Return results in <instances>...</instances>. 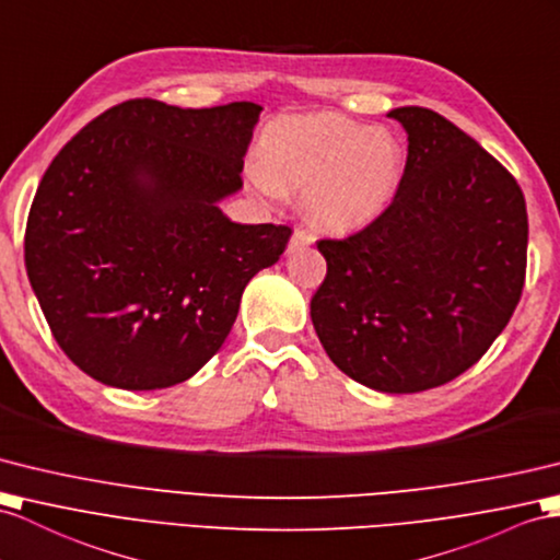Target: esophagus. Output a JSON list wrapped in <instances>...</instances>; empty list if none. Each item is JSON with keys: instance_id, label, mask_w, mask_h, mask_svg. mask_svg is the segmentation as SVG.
I'll list each match as a JSON object with an SVG mask.
<instances>
[{"instance_id": "34e87169", "label": "esophagus", "mask_w": 560, "mask_h": 560, "mask_svg": "<svg viewBox=\"0 0 560 560\" xmlns=\"http://www.w3.org/2000/svg\"><path fill=\"white\" fill-rule=\"evenodd\" d=\"M316 242V237H313L308 230H302V228H296L294 230V235H292V240H290V252H296V249H302V247H311V244Z\"/></svg>"}]
</instances>
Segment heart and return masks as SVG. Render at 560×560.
Returning a JSON list of instances; mask_svg holds the SVG:
<instances>
[{"label": "heart", "mask_w": 560, "mask_h": 560, "mask_svg": "<svg viewBox=\"0 0 560 560\" xmlns=\"http://www.w3.org/2000/svg\"><path fill=\"white\" fill-rule=\"evenodd\" d=\"M404 168L406 154L397 135L323 112L268 122L249 175L266 195L302 192L313 225L327 233H353L389 209Z\"/></svg>", "instance_id": "heart-1"}]
</instances>
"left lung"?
Segmentation results:
<instances>
[{"label":"left lung","instance_id":"1","mask_svg":"<svg viewBox=\"0 0 560 560\" xmlns=\"http://www.w3.org/2000/svg\"><path fill=\"white\" fill-rule=\"evenodd\" d=\"M408 135L389 209L347 240H320L327 276L311 320L327 357L385 394L440 387L485 357L521 302L523 189L438 112H389Z\"/></svg>","mask_w":560,"mask_h":560}]
</instances>
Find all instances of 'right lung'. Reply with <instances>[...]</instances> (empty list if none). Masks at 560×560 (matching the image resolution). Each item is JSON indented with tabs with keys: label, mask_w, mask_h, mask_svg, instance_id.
Wrapping results in <instances>:
<instances>
[{
	"label": "right lung",
	"mask_w": 560,
	"mask_h": 560,
	"mask_svg": "<svg viewBox=\"0 0 560 560\" xmlns=\"http://www.w3.org/2000/svg\"><path fill=\"white\" fill-rule=\"evenodd\" d=\"M261 106L130 100L90 120L39 183L25 270L63 353L118 389L185 383L223 347L288 225L233 223Z\"/></svg>",
	"instance_id": "right-lung-1"
}]
</instances>
